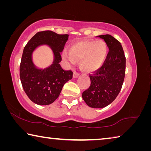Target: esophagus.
Returning a JSON list of instances; mask_svg holds the SVG:
<instances>
[{
  "instance_id": "esophagus-1",
  "label": "esophagus",
  "mask_w": 151,
  "mask_h": 151,
  "mask_svg": "<svg viewBox=\"0 0 151 151\" xmlns=\"http://www.w3.org/2000/svg\"><path fill=\"white\" fill-rule=\"evenodd\" d=\"M79 73H76V72H74L73 73V78H78V76H79Z\"/></svg>"
}]
</instances>
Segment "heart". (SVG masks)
<instances>
[{
    "label": "heart",
    "mask_w": 151,
    "mask_h": 151,
    "mask_svg": "<svg viewBox=\"0 0 151 151\" xmlns=\"http://www.w3.org/2000/svg\"><path fill=\"white\" fill-rule=\"evenodd\" d=\"M108 53V45L103 40L82 41L71 45L69 53L64 52L62 57L70 65L79 61L81 69L90 73L102 66Z\"/></svg>",
    "instance_id": "heart-1"
}]
</instances>
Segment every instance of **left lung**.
<instances>
[{"mask_svg": "<svg viewBox=\"0 0 151 151\" xmlns=\"http://www.w3.org/2000/svg\"><path fill=\"white\" fill-rule=\"evenodd\" d=\"M104 40L109 53L102 67L90 75V87L83 92V99L93 108H103L116 99L122 89L125 73V57L119 41L111 35L97 36Z\"/></svg>", "mask_w": 151, "mask_h": 151, "instance_id": "obj_1", "label": "left lung"}]
</instances>
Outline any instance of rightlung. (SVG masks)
<instances>
[{
  "label": "right lung",
  "instance_id": "1",
  "mask_svg": "<svg viewBox=\"0 0 151 151\" xmlns=\"http://www.w3.org/2000/svg\"><path fill=\"white\" fill-rule=\"evenodd\" d=\"M68 35H60L51 31L37 32L24 49L20 67V77L23 89L30 100L40 106L49 105L61 93L64 84L73 78L71 70H65L59 63L61 52L68 40ZM40 46H47L54 59L47 68L36 66L32 53Z\"/></svg>",
  "mask_w": 151,
  "mask_h": 151
}]
</instances>
